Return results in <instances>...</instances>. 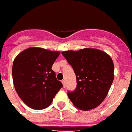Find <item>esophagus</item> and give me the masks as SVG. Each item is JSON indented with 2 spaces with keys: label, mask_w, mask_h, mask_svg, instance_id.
<instances>
[{
  "label": "esophagus",
  "mask_w": 132,
  "mask_h": 132,
  "mask_svg": "<svg viewBox=\"0 0 132 132\" xmlns=\"http://www.w3.org/2000/svg\"><path fill=\"white\" fill-rule=\"evenodd\" d=\"M61 82H62L63 85V87H64V88H65V86H66V85H65V80H63L61 81Z\"/></svg>",
  "instance_id": "esophagus-1"
}]
</instances>
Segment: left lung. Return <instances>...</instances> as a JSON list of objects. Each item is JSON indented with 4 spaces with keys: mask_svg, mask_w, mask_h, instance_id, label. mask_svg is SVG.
Wrapping results in <instances>:
<instances>
[{
    "mask_svg": "<svg viewBox=\"0 0 132 132\" xmlns=\"http://www.w3.org/2000/svg\"><path fill=\"white\" fill-rule=\"evenodd\" d=\"M72 66L77 77L74 92L69 98L78 109L89 111L105 99L114 80V64L107 53L95 48L61 52Z\"/></svg>",
    "mask_w": 132,
    "mask_h": 132,
    "instance_id": "left-lung-1",
    "label": "left lung"
}]
</instances>
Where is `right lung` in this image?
I'll list each match as a JSON object with an SVG mask.
<instances>
[{
    "mask_svg": "<svg viewBox=\"0 0 132 132\" xmlns=\"http://www.w3.org/2000/svg\"><path fill=\"white\" fill-rule=\"evenodd\" d=\"M60 54L58 51L31 47L15 58L12 66L14 88L30 108L41 110L49 107L63 86L52 69Z\"/></svg>",
    "mask_w": 132,
    "mask_h": 132,
    "instance_id": "1",
    "label": "right lung"
}]
</instances>
